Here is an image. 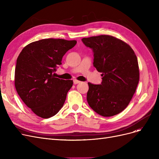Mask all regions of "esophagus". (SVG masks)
Masks as SVG:
<instances>
[{
	"label": "esophagus",
	"instance_id": "esophagus-1",
	"mask_svg": "<svg viewBox=\"0 0 159 159\" xmlns=\"http://www.w3.org/2000/svg\"><path fill=\"white\" fill-rule=\"evenodd\" d=\"M73 81H74V84H78L81 83L80 81H78V80H74Z\"/></svg>",
	"mask_w": 159,
	"mask_h": 159
}]
</instances>
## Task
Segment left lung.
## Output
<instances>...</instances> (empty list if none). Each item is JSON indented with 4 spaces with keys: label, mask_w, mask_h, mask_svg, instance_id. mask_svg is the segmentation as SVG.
<instances>
[{
    "label": "left lung",
    "mask_w": 159,
    "mask_h": 159,
    "mask_svg": "<svg viewBox=\"0 0 159 159\" xmlns=\"http://www.w3.org/2000/svg\"><path fill=\"white\" fill-rule=\"evenodd\" d=\"M81 41L92 50L93 65L102 73L101 84L88 83L89 107L103 117L119 114L127 107L139 84L135 54L125 42L111 36L84 38Z\"/></svg>",
    "instance_id": "1"
}]
</instances>
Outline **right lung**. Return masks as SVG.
Wrapping results in <instances>:
<instances>
[{"mask_svg":"<svg viewBox=\"0 0 159 159\" xmlns=\"http://www.w3.org/2000/svg\"><path fill=\"white\" fill-rule=\"evenodd\" d=\"M75 40L43 39L22 49L16 60L14 84L18 95L38 116L48 119L63 107L73 81L55 78L62 57Z\"/></svg>","mask_w":159,"mask_h":159,"instance_id":"1","label":"right lung"}]
</instances>
